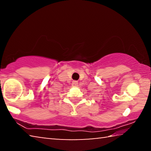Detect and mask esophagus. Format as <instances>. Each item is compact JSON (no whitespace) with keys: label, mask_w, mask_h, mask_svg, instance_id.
Wrapping results in <instances>:
<instances>
[{"label":"esophagus","mask_w":151,"mask_h":151,"mask_svg":"<svg viewBox=\"0 0 151 151\" xmlns=\"http://www.w3.org/2000/svg\"><path fill=\"white\" fill-rule=\"evenodd\" d=\"M78 85V83L77 81H73V83H72V86H73V87H77Z\"/></svg>","instance_id":"34e87169"}]
</instances>
